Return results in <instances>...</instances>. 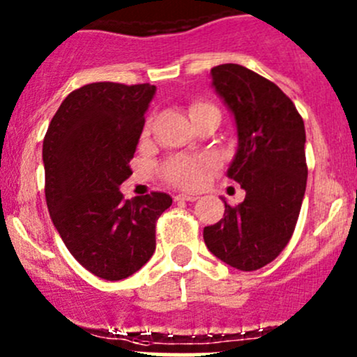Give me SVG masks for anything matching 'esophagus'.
Here are the masks:
<instances>
[{
	"instance_id": "34e87169",
	"label": "esophagus",
	"mask_w": 357,
	"mask_h": 357,
	"mask_svg": "<svg viewBox=\"0 0 357 357\" xmlns=\"http://www.w3.org/2000/svg\"><path fill=\"white\" fill-rule=\"evenodd\" d=\"M176 202H197L198 197L193 193H179L174 197Z\"/></svg>"
}]
</instances>
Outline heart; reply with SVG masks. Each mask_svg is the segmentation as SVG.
Masks as SVG:
<instances>
[{"instance_id":"heart-1","label":"heart","mask_w":357,"mask_h":357,"mask_svg":"<svg viewBox=\"0 0 357 357\" xmlns=\"http://www.w3.org/2000/svg\"><path fill=\"white\" fill-rule=\"evenodd\" d=\"M208 109H217L211 107L208 103H193L190 107V116L199 115L203 112H208ZM147 134V128H146ZM211 166L210 158H188V155H178V158H172L164 164L162 172L171 183L185 188H197L202 185L203 174H205L206 167Z\"/></svg>"}]
</instances>
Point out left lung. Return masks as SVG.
Masks as SVG:
<instances>
[{
	"instance_id": "1",
	"label": "left lung",
	"mask_w": 357,
	"mask_h": 357,
	"mask_svg": "<svg viewBox=\"0 0 357 357\" xmlns=\"http://www.w3.org/2000/svg\"><path fill=\"white\" fill-rule=\"evenodd\" d=\"M211 86L232 112L237 152L227 176L245 190L237 206L225 203L220 222L203 229L213 256L256 271L287 248L307 188L305 125L289 98L266 77L238 64L211 69Z\"/></svg>"
}]
</instances>
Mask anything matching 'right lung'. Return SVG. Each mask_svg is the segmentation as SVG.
<instances>
[{
  "label": "right lung",
  "mask_w": 357,
  "mask_h": 357,
  "mask_svg": "<svg viewBox=\"0 0 357 357\" xmlns=\"http://www.w3.org/2000/svg\"><path fill=\"white\" fill-rule=\"evenodd\" d=\"M152 84L91 83L62 101L44 139L45 199L74 259L107 281L125 280L155 250L166 193L125 199L120 185L146 123Z\"/></svg>",
  "instance_id": "add662e5"
}]
</instances>
